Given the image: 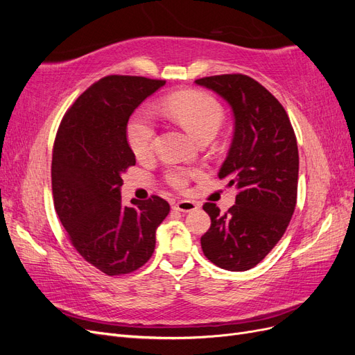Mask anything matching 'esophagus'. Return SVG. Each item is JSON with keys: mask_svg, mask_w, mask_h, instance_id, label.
Returning <instances> with one entry per match:
<instances>
[{"mask_svg": "<svg viewBox=\"0 0 355 355\" xmlns=\"http://www.w3.org/2000/svg\"><path fill=\"white\" fill-rule=\"evenodd\" d=\"M175 210H179V211H184V213H189V211H194L198 209V204L196 201H189V200H180L178 201L175 206H173Z\"/></svg>", "mask_w": 355, "mask_h": 355, "instance_id": "esophagus-1", "label": "esophagus"}]
</instances>
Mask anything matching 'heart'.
<instances>
[{
	"instance_id": "b5f03b06",
	"label": "heart",
	"mask_w": 355,
	"mask_h": 355,
	"mask_svg": "<svg viewBox=\"0 0 355 355\" xmlns=\"http://www.w3.org/2000/svg\"><path fill=\"white\" fill-rule=\"evenodd\" d=\"M164 111L194 136L197 141L214 136L223 120V110L218 99L207 92L187 90L170 94L163 102ZM157 125L148 110H137L127 124V142L137 158L151 155ZM198 176V170L171 167L166 171V182L175 189H187L191 179Z\"/></svg>"
}]
</instances>
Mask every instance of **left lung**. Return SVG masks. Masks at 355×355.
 <instances>
[{
  "instance_id": "8db88e82",
  "label": "left lung",
  "mask_w": 355,
  "mask_h": 355,
  "mask_svg": "<svg viewBox=\"0 0 355 355\" xmlns=\"http://www.w3.org/2000/svg\"><path fill=\"white\" fill-rule=\"evenodd\" d=\"M218 93L234 114V137L219 178L239 194L227 213L213 202L202 209L211 225L201 237L210 262L228 271L256 266L282 240L296 207L297 142L283 105L243 73L196 80Z\"/></svg>"
}]
</instances>
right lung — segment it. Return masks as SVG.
Listing matches in <instances>:
<instances>
[{
	"instance_id": "1",
	"label": "right lung",
	"mask_w": 355,
	"mask_h": 355,
	"mask_svg": "<svg viewBox=\"0 0 355 355\" xmlns=\"http://www.w3.org/2000/svg\"><path fill=\"white\" fill-rule=\"evenodd\" d=\"M166 84L110 75L85 90L63 115L53 146L55 210L71 244L106 275L144 266L155 249V231L170 206L153 196L121 201L123 173L136 164L127 123L148 96Z\"/></svg>"
}]
</instances>
